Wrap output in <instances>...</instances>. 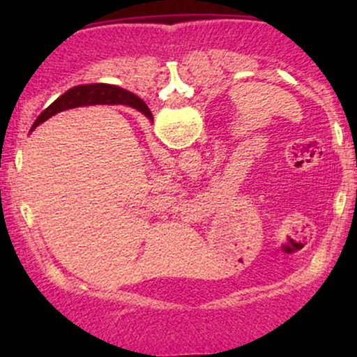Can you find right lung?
Instances as JSON below:
<instances>
[{"mask_svg":"<svg viewBox=\"0 0 357 357\" xmlns=\"http://www.w3.org/2000/svg\"><path fill=\"white\" fill-rule=\"evenodd\" d=\"M129 96L130 100H126L127 105L130 107L137 109L139 112L144 114L146 117H153L151 110L147 109V105L142 102L139 97L132 96V93H127V90H122L116 87V85H107V84H89V85H79V87H73L70 90L60 96L50 107H47L40 114L38 119L35 121L33 127H36L42 122L50 119L52 116H55L56 112H61V110L67 109H73V107H80V105H90V104H97V102H104L107 99L117 100L121 102V99H127ZM31 127V129H33Z\"/></svg>","mask_w":357,"mask_h":357,"instance_id":"add662e5","label":"right lung"}]
</instances>
